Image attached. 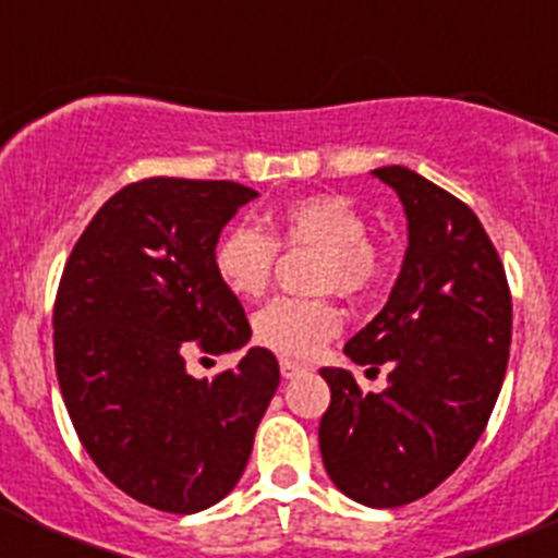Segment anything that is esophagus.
Returning <instances> with one entry per match:
<instances>
[{
  "label": "esophagus",
  "mask_w": 558,
  "mask_h": 558,
  "mask_svg": "<svg viewBox=\"0 0 558 558\" xmlns=\"http://www.w3.org/2000/svg\"><path fill=\"white\" fill-rule=\"evenodd\" d=\"M279 368H282L284 379H293V377H299L302 372H307V366H304V363H299V360H290V357L279 360Z\"/></svg>",
  "instance_id": "esophagus-1"
}]
</instances>
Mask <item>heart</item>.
Wrapping results in <instances>:
<instances>
[{
  "mask_svg": "<svg viewBox=\"0 0 558 558\" xmlns=\"http://www.w3.org/2000/svg\"><path fill=\"white\" fill-rule=\"evenodd\" d=\"M270 234L282 245H318L324 251L322 288L343 295L366 293L379 276V256L368 243V226L352 201L340 195H304L268 215ZM276 244L268 234L236 223L218 236L211 268L226 290L254 299L274 270ZM340 327L338 310L324 299L279 295L254 315V338L290 357H310Z\"/></svg>",
  "mask_w": 558,
  "mask_h": 558,
  "instance_id": "obj_1",
  "label": "heart"
}]
</instances>
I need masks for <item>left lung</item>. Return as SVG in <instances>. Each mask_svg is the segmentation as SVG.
Returning <instances> with one entry per match:
<instances>
[{
	"mask_svg": "<svg viewBox=\"0 0 558 558\" xmlns=\"http://www.w3.org/2000/svg\"><path fill=\"white\" fill-rule=\"evenodd\" d=\"M408 218V248L386 307L343 352L388 368L363 393L347 368H322L329 408L318 427L327 475L372 509L425 497L477 445L511 347V293L475 211L408 167H377Z\"/></svg>",
	"mask_w": 558,
	"mask_h": 558,
	"instance_id": "obj_1",
	"label": "left lung"
}]
</instances>
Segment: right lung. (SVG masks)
Segmentation results:
<instances>
[{
    "label": "right lung",
    "mask_w": 558,
    "mask_h": 558,
    "mask_svg": "<svg viewBox=\"0 0 558 558\" xmlns=\"http://www.w3.org/2000/svg\"><path fill=\"white\" fill-rule=\"evenodd\" d=\"M254 198L234 181H136L102 204L63 268L52 340L69 418L102 475L150 509L195 514L223 500L279 386L263 347L215 379L184 360L251 340L211 248Z\"/></svg>",
    "instance_id": "right-lung-1"
}]
</instances>
